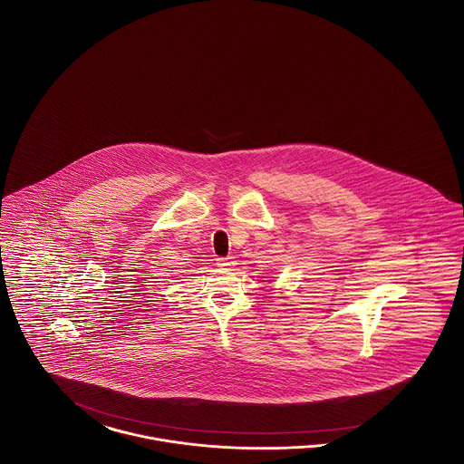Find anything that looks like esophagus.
Instances as JSON below:
<instances>
[{"mask_svg": "<svg viewBox=\"0 0 464 464\" xmlns=\"http://www.w3.org/2000/svg\"><path fill=\"white\" fill-rule=\"evenodd\" d=\"M217 266L220 268H228L230 266H234V262H232V258H218Z\"/></svg>", "mask_w": 464, "mask_h": 464, "instance_id": "obj_1", "label": "esophagus"}]
</instances>
